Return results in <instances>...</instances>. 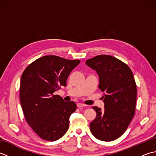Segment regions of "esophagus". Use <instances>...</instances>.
<instances>
[{
	"instance_id": "esophagus-1",
	"label": "esophagus",
	"mask_w": 156,
	"mask_h": 156,
	"mask_svg": "<svg viewBox=\"0 0 156 156\" xmlns=\"http://www.w3.org/2000/svg\"><path fill=\"white\" fill-rule=\"evenodd\" d=\"M85 105L84 104H82V103H77V107L78 108H82V107H85Z\"/></svg>"
}]
</instances>
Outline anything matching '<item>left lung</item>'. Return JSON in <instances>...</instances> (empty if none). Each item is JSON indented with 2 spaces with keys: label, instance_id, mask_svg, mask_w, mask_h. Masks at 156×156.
<instances>
[{
  "label": "left lung",
  "instance_id": "8db88e82",
  "mask_svg": "<svg viewBox=\"0 0 156 156\" xmlns=\"http://www.w3.org/2000/svg\"><path fill=\"white\" fill-rule=\"evenodd\" d=\"M86 64L98 73L105 103L103 110L92 107L97 117L90 123V131L99 140L113 141L124 133L135 115L137 86L133 72L111 55L95 56L87 59Z\"/></svg>",
  "mask_w": 156,
  "mask_h": 156
}]
</instances>
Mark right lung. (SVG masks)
I'll return each instance as SVG.
<instances>
[{
	"instance_id": "1",
	"label": "right lung",
	"mask_w": 156,
	"mask_h": 156,
	"mask_svg": "<svg viewBox=\"0 0 156 156\" xmlns=\"http://www.w3.org/2000/svg\"><path fill=\"white\" fill-rule=\"evenodd\" d=\"M57 55H45L23 71L20 84V101L29 125L39 137L54 141L64 135L69 119L76 110L74 102H65L54 92L66 87L70 72L80 64Z\"/></svg>"
}]
</instances>
